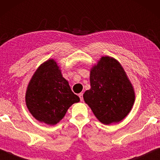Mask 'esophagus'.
<instances>
[{"label":"esophagus","mask_w":160,"mask_h":160,"mask_svg":"<svg viewBox=\"0 0 160 160\" xmlns=\"http://www.w3.org/2000/svg\"><path fill=\"white\" fill-rule=\"evenodd\" d=\"M79 97H80V99L81 101H83V93H82V92H81V93H80L79 94Z\"/></svg>","instance_id":"34e87169"}]
</instances>
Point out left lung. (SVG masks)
Here are the masks:
<instances>
[{"label": "left lung", "mask_w": 160, "mask_h": 160, "mask_svg": "<svg viewBox=\"0 0 160 160\" xmlns=\"http://www.w3.org/2000/svg\"><path fill=\"white\" fill-rule=\"evenodd\" d=\"M90 82L83 98L95 117L106 125L123 120L132 110L135 93L121 64L113 57H102L91 68Z\"/></svg>", "instance_id": "8db88e82"}]
</instances>
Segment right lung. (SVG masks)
<instances>
[{
  "instance_id": "right-lung-1",
  "label": "right lung",
  "mask_w": 160,
  "mask_h": 160,
  "mask_svg": "<svg viewBox=\"0 0 160 160\" xmlns=\"http://www.w3.org/2000/svg\"><path fill=\"white\" fill-rule=\"evenodd\" d=\"M80 98L71 90L53 59L40 65L32 76L26 92V104L40 122L55 125Z\"/></svg>"
}]
</instances>
